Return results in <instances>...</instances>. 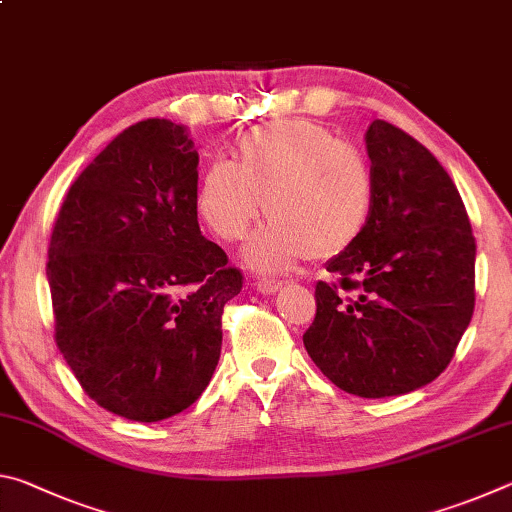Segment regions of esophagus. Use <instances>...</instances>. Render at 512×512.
Instances as JSON below:
<instances>
[{"label": "esophagus", "instance_id": "34e87169", "mask_svg": "<svg viewBox=\"0 0 512 512\" xmlns=\"http://www.w3.org/2000/svg\"><path fill=\"white\" fill-rule=\"evenodd\" d=\"M282 280H271V277H262V280L255 282V287L259 293H264V296H271V293L280 291L282 289Z\"/></svg>", "mask_w": 512, "mask_h": 512}]
</instances>
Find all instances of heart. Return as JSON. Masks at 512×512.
<instances>
[{
	"label": "heart",
	"instance_id": "obj_1",
	"mask_svg": "<svg viewBox=\"0 0 512 512\" xmlns=\"http://www.w3.org/2000/svg\"><path fill=\"white\" fill-rule=\"evenodd\" d=\"M239 164L214 160L198 183V212L237 241L271 216L246 246V262L284 271L302 257L334 259L357 244L375 205V173L357 146L307 119L268 121L239 137Z\"/></svg>",
	"mask_w": 512,
	"mask_h": 512
}]
</instances>
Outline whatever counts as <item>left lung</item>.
I'll return each instance as SVG.
<instances>
[{
	"instance_id": "left-lung-1",
	"label": "left lung",
	"mask_w": 512,
	"mask_h": 512,
	"mask_svg": "<svg viewBox=\"0 0 512 512\" xmlns=\"http://www.w3.org/2000/svg\"><path fill=\"white\" fill-rule=\"evenodd\" d=\"M366 149L368 228L327 262L334 282L316 284L302 341L332 384L375 400L427 386L449 366L474 311L476 244L454 180L418 140L375 119Z\"/></svg>"
}]
</instances>
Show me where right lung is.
I'll return each mask as SVG.
<instances>
[{"instance_id": "1", "label": "right lung", "mask_w": 512, "mask_h": 512, "mask_svg": "<svg viewBox=\"0 0 512 512\" xmlns=\"http://www.w3.org/2000/svg\"><path fill=\"white\" fill-rule=\"evenodd\" d=\"M187 128L146 119L83 169L60 207L47 280L56 345L103 409L158 422L192 406L221 357L244 275L198 228Z\"/></svg>"}]
</instances>
